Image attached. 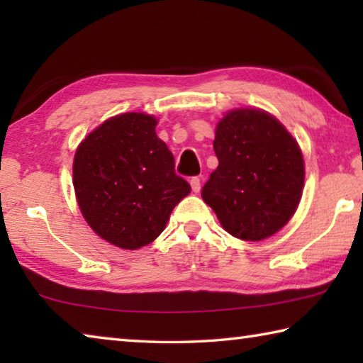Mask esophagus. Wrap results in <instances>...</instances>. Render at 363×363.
<instances>
[{"mask_svg":"<svg viewBox=\"0 0 363 363\" xmlns=\"http://www.w3.org/2000/svg\"><path fill=\"white\" fill-rule=\"evenodd\" d=\"M190 187H192V192L199 194L200 192V187H201L200 177H192V179H190Z\"/></svg>","mask_w":363,"mask_h":363,"instance_id":"34e87169","label":"esophagus"}]
</instances>
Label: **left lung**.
<instances>
[{
    "label": "left lung",
    "mask_w": 363,
    "mask_h": 363,
    "mask_svg": "<svg viewBox=\"0 0 363 363\" xmlns=\"http://www.w3.org/2000/svg\"><path fill=\"white\" fill-rule=\"evenodd\" d=\"M218 168L201 190L230 235L259 242L279 232L296 211L304 160L281 123L259 108L227 112L216 126Z\"/></svg>",
    "instance_id": "obj_1"
}]
</instances>
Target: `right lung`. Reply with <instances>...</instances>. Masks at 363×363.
<instances>
[{"label": "right lung", "instance_id": "1", "mask_svg": "<svg viewBox=\"0 0 363 363\" xmlns=\"http://www.w3.org/2000/svg\"><path fill=\"white\" fill-rule=\"evenodd\" d=\"M157 123L147 113L112 116L83 139L73 158L79 211L97 235L123 250L155 240L190 194Z\"/></svg>", "mask_w": 363, "mask_h": 363}]
</instances>
